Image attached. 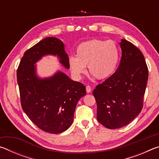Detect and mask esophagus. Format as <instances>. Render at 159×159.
<instances>
[{
	"label": "esophagus",
	"mask_w": 159,
	"mask_h": 159,
	"mask_svg": "<svg viewBox=\"0 0 159 159\" xmlns=\"http://www.w3.org/2000/svg\"><path fill=\"white\" fill-rule=\"evenodd\" d=\"M86 92H87L88 93H89L91 92V88L90 85H87L86 86Z\"/></svg>",
	"instance_id": "1"
}]
</instances>
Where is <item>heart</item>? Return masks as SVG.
Masks as SVG:
<instances>
[{"instance_id": "heart-1", "label": "heart", "mask_w": 159, "mask_h": 159, "mask_svg": "<svg viewBox=\"0 0 159 159\" xmlns=\"http://www.w3.org/2000/svg\"><path fill=\"white\" fill-rule=\"evenodd\" d=\"M119 59L117 45L112 41L94 39L80 43L76 49V57L69 58V66L72 75L80 79L85 73V66L89 74L96 79H108L114 73Z\"/></svg>"}]
</instances>
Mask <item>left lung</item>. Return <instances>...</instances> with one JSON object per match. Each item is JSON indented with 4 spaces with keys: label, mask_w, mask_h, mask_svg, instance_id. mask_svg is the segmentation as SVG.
Wrapping results in <instances>:
<instances>
[{
    "label": "left lung",
    "mask_w": 159,
    "mask_h": 159,
    "mask_svg": "<svg viewBox=\"0 0 159 159\" xmlns=\"http://www.w3.org/2000/svg\"><path fill=\"white\" fill-rule=\"evenodd\" d=\"M122 56L116 71L93 90L97 119L104 127L116 129L130 123L140 113L149 76L141 51L122 39Z\"/></svg>",
    "instance_id": "left-lung-1"
}]
</instances>
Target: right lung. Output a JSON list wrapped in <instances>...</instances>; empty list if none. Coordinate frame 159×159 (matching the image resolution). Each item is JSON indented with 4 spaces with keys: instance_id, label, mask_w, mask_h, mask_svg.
I'll return each instance as SVG.
<instances>
[{
    "instance_id": "add662e5",
    "label": "right lung",
    "mask_w": 159,
    "mask_h": 159,
    "mask_svg": "<svg viewBox=\"0 0 159 159\" xmlns=\"http://www.w3.org/2000/svg\"><path fill=\"white\" fill-rule=\"evenodd\" d=\"M48 55H57L69 69L68 55L62 41L48 37L24 54L17 71V79L23 111L38 128L52 134L66 130L74 121L79 99L86 95L85 86L74 81L63 72L40 79L36 73L37 61Z\"/></svg>"
}]
</instances>
